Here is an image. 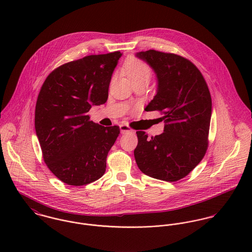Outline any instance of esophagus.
<instances>
[{
  "label": "esophagus",
  "instance_id": "34e87169",
  "mask_svg": "<svg viewBox=\"0 0 252 252\" xmlns=\"http://www.w3.org/2000/svg\"><path fill=\"white\" fill-rule=\"evenodd\" d=\"M131 131H132V129L128 125H126V124H121L120 125V132H121V134H126V133L131 132Z\"/></svg>",
  "mask_w": 252,
  "mask_h": 252
}]
</instances>
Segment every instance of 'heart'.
<instances>
[{"instance_id":"1","label":"heart","mask_w":252,"mask_h":252,"mask_svg":"<svg viewBox=\"0 0 252 252\" xmlns=\"http://www.w3.org/2000/svg\"><path fill=\"white\" fill-rule=\"evenodd\" d=\"M124 69L134 83L149 81L152 75L150 67L138 58H129L124 64Z\"/></svg>"}]
</instances>
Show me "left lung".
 I'll return each mask as SVG.
<instances>
[{
    "mask_svg": "<svg viewBox=\"0 0 252 252\" xmlns=\"http://www.w3.org/2000/svg\"><path fill=\"white\" fill-rule=\"evenodd\" d=\"M136 56L154 70L158 80L157 93L146 110L160 111L165 122L164 133L155 137L137 131V165L148 177L178 181L201 162L208 149L212 116L209 87L198 68L182 56L153 49Z\"/></svg>",
    "mask_w": 252,
    "mask_h": 252,
    "instance_id": "1",
    "label": "left lung"
}]
</instances>
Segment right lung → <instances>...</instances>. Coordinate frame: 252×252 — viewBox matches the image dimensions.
Instances as JSON below:
<instances>
[{
  "mask_svg": "<svg viewBox=\"0 0 252 252\" xmlns=\"http://www.w3.org/2000/svg\"><path fill=\"white\" fill-rule=\"evenodd\" d=\"M120 51L89 55L50 72L36 100L35 128L43 161L64 183L81 186L103 177L118 126L90 120L92 106L107 102Z\"/></svg>",
  "mask_w": 252,
  "mask_h": 252,
  "instance_id": "obj_1",
  "label": "right lung"
}]
</instances>
